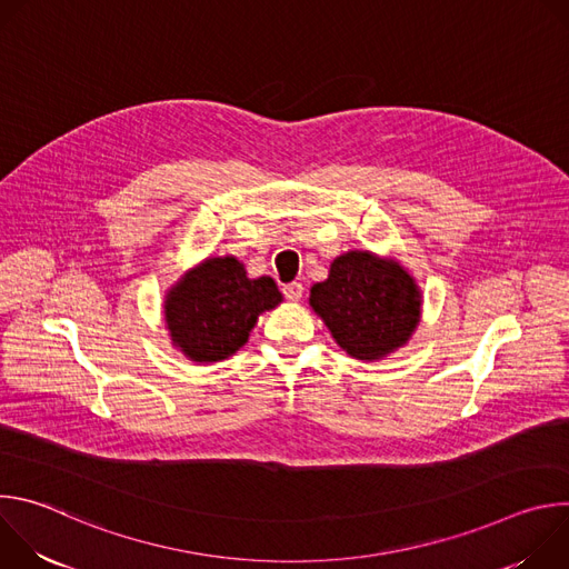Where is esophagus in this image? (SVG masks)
I'll list each match as a JSON object with an SVG mask.
<instances>
[{"label":"esophagus","mask_w":569,"mask_h":569,"mask_svg":"<svg viewBox=\"0 0 569 569\" xmlns=\"http://www.w3.org/2000/svg\"><path fill=\"white\" fill-rule=\"evenodd\" d=\"M283 295L290 299V301H299L303 297V286L299 281H292V283H286L283 286Z\"/></svg>","instance_id":"esophagus-1"}]
</instances>
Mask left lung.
Returning a JSON list of instances; mask_svg holds the SVG:
<instances>
[{"instance_id": "obj_1", "label": "left lung", "mask_w": 569, "mask_h": 569, "mask_svg": "<svg viewBox=\"0 0 569 569\" xmlns=\"http://www.w3.org/2000/svg\"><path fill=\"white\" fill-rule=\"evenodd\" d=\"M310 306L356 360H382L408 345L421 319V290L398 261L351 250L310 288Z\"/></svg>"}]
</instances>
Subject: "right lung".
I'll return each mask as SVG.
<instances>
[{
    "mask_svg": "<svg viewBox=\"0 0 569 569\" xmlns=\"http://www.w3.org/2000/svg\"><path fill=\"white\" fill-rule=\"evenodd\" d=\"M283 301L270 277L250 279L233 257H211L189 270L164 299L173 347L193 362H218L248 342L261 312Z\"/></svg>",
    "mask_w": 569,
    "mask_h": 569,
    "instance_id": "obj_1",
    "label": "right lung"
}]
</instances>
